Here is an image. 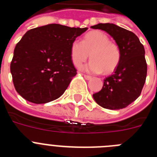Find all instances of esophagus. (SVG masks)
I'll list each match as a JSON object with an SVG mask.
<instances>
[{
	"mask_svg": "<svg viewBox=\"0 0 157 157\" xmlns=\"http://www.w3.org/2000/svg\"><path fill=\"white\" fill-rule=\"evenodd\" d=\"M83 76H84V78H85L86 80H90L91 78H92V77H91V76L87 75H83Z\"/></svg>",
	"mask_w": 157,
	"mask_h": 157,
	"instance_id": "esophagus-1",
	"label": "esophagus"
}]
</instances>
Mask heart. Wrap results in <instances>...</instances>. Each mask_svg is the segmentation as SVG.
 I'll return each instance as SVG.
<instances>
[{"mask_svg":"<svg viewBox=\"0 0 157 157\" xmlns=\"http://www.w3.org/2000/svg\"><path fill=\"white\" fill-rule=\"evenodd\" d=\"M90 57L88 64L81 70L91 73H111L116 68L120 60L121 52L119 45L110 41L108 35L93 30L84 36L82 41L75 40L71 46V57L75 66L79 67Z\"/></svg>","mask_w":157,"mask_h":157,"instance_id":"obj_1","label":"heart"}]
</instances>
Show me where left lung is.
<instances>
[{
    "mask_svg": "<svg viewBox=\"0 0 157 157\" xmlns=\"http://www.w3.org/2000/svg\"><path fill=\"white\" fill-rule=\"evenodd\" d=\"M91 28L107 32L116 41L121 52L115 72L104 79L102 89L93 94L94 99L105 109H124L139 97L145 82V48L133 32L116 24L98 23Z\"/></svg>",
    "mask_w": 157,
    "mask_h": 157,
    "instance_id": "obj_1",
    "label": "left lung"
}]
</instances>
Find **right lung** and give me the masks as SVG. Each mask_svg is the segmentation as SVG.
<instances>
[{
	"instance_id": "1",
	"label": "right lung",
	"mask_w": 157,
	"mask_h": 157,
	"mask_svg": "<svg viewBox=\"0 0 157 157\" xmlns=\"http://www.w3.org/2000/svg\"><path fill=\"white\" fill-rule=\"evenodd\" d=\"M87 29L52 23L28 30L16 44L10 65L18 94L34 104L59 98L77 74L72 42Z\"/></svg>"
}]
</instances>
